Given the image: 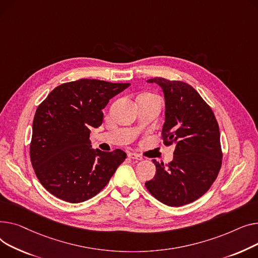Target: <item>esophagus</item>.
Segmentation results:
<instances>
[{
	"label": "esophagus",
	"instance_id": "esophagus-1",
	"mask_svg": "<svg viewBox=\"0 0 258 258\" xmlns=\"http://www.w3.org/2000/svg\"><path fill=\"white\" fill-rule=\"evenodd\" d=\"M128 157L133 160H143V157L136 153H128Z\"/></svg>",
	"mask_w": 258,
	"mask_h": 258
}]
</instances>
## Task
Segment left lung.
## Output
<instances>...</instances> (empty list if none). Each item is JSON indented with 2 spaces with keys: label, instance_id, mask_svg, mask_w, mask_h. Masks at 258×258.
<instances>
[{
  "label": "left lung",
  "instance_id": "obj_1",
  "mask_svg": "<svg viewBox=\"0 0 258 258\" xmlns=\"http://www.w3.org/2000/svg\"><path fill=\"white\" fill-rule=\"evenodd\" d=\"M165 100L162 140L175 146L174 158L164 166L155 159L156 174L146 187L169 206H182L202 197L215 182L222 165L219 124L209 105L197 90L182 81L156 77Z\"/></svg>",
  "mask_w": 258,
  "mask_h": 258
}]
</instances>
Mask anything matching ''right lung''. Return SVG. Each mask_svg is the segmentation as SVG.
<instances>
[{"label":"right lung","instance_id":"1","mask_svg":"<svg viewBox=\"0 0 258 258\" xmlns=\"http://www.w3.org/2000/svg\"><path fill=\"white\" fill-rule=\"evenodd\" d=\"M130 83L80 79L55 87L38 106L32 126L30 158L42 186L70 203L99 194L126 159L120 149H92V127L103 122L102 110Z\"/></svg>","mask_w":258,"mask_h":258}]
</instances>
